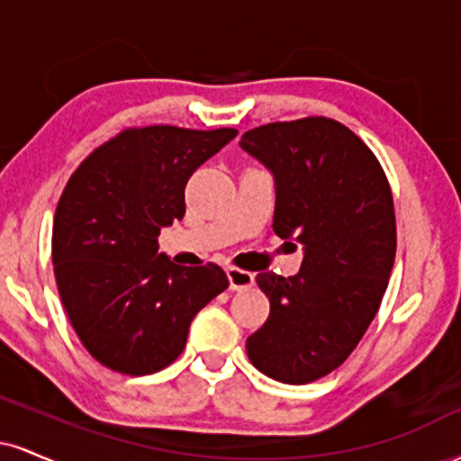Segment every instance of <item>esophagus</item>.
<instances>
[{"label":"esophagus","mask_w":461,"mask_h":461,"mask_svg":"<svg viewBox=\"0 0 461 461\" xmlns=\"http://www.w3.org/2000/svg\"><path fill=\"white\" fill-rule=\"evenodd\" d=\"M227 277H230V288L231 290H247L251 288L253 282H256V275L242 271V268L230 267L227 268Z\"/></svg>","instance_id":"1"}]
</instances>
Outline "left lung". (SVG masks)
Wrapping results in <instances>:
<instances>
[{
    "mask_svg": "<svg viewBox=\"0 0 461 461\" xmlns=\"http://www.w3.org/2000/svg\"><path fill=\"white\" fill-rule=\"evenodd\" d=\"M240 147L275 176L273 231L305 251L294 277H256L271 314L247 356L282 384L316 382L351 356L382 305L396 256L393 190L364 140L327 116L260 125Z\"/></svg>",
    "mask_w": 461,
    "mask_h": 461,
    "instance_id": "obj_1",
    "label": "left lung"
}]
</instances>
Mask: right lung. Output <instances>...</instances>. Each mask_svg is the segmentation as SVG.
I'll return each mask as SVG.
<instances>
[{"label": "right lung", "instance_id": "obj_1", "mask_svg": "<svg viewBox=\"0 0 461 461\" xmlns=\"http://www.w3.org/2000/svg\"><path fill=\"white\" fill-rule=\"evenodd\" d=\"M238 130L128 128L68 177L54 216L58 293L84 348L116 373L151 375L176 362L190 321L230 285L219 264L179 267L158 236L186 214L190 176Z\"/></svg>", "mask_w": 461, "mask_h": 461}]
</instances>
